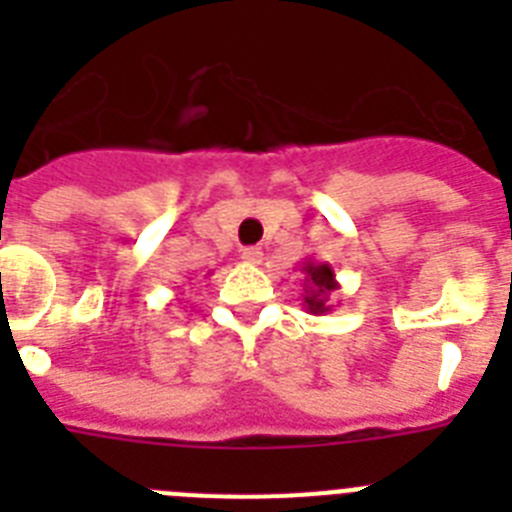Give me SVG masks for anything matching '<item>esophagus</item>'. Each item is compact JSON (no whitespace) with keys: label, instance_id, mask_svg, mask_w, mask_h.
<instances>
[{"label":"esophagus","instance_id":"34e87169","mask_svg":"<svg viewBox=\"0 0 512 512\" xmlns=\"http://www.w3.org/2000/svg\"><path fill=\"white\" fill-rule=\"evenodd\" d=\"M241 259L246 261V264H261V261H264V251L256 246H248L241 251Z\"/></svg>","mask_w":512,"mask_h":512}]
</instances>
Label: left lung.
<instances>
[{
    "instance_id": "obj_1",
    "label": "left lung",
    "mask_w": 512,
    "mask_h": 512,
    "mask_svg": "<svg viewBox=\"0 0 512 512\" xmlns=\"http://www.w3.org/2000/svg\"><path fill=\"white\" fill-rule=\"evenodd\" d=\"M300 271L305 274V292H302V307L310 315H325L333 310L330 297L336 295L341 284L336 279V271L328 261L305 259L300 261Z\"/></svg>"
}]
</instances>
